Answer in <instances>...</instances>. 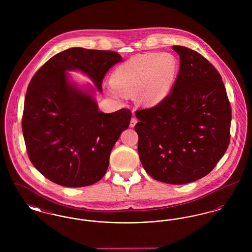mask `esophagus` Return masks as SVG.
<instances>
[{
  "label": "esophagus",
  "instance_id": "1",
  "mask_svg": "<svg viewBox=\"0 0 252 252\" xmlns=\"http://www.w3.org/2000/svg\"><path fill=\"white\" fill-rule=\"evenodd\" d=\"M137 119L136 118H132L131 120H130V124H129V126H130V127H134L135 126H136V124H137Z\"/></svg>",
  "mask_w": 252,
  "mask_h": 252
}]
</instances>
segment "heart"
Returning <instances> with one entry per match:
<instances>
[{"instance_id": "b5f03b06", "label": "heart", "mask_w": 252, "mask_h": 252, "mask_svg": "<svg viewBox=\"0 0 252 252\" xmlns=\"http://www.w3.org/2000/svg\"><path fill=\"white\" fill-rule=\"evenodd\" d=\"M177 72L178 62L171 54L140 55L114 71L107 93L115 100L134 94L141 106L156 107L167 98Z\"/></svg>"}]
</instances>
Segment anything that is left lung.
Wrapping results in <instances>:
<instances>
[{
    "instance_id": "1",
    "label": "left lung",
    "mask_w": 252,
    "mask_h": 252,
    "mask_svg": "<svg viewBox=\"0 0 252 252\" xmlns=\"http://www.w3.org/2000/svg\"><path fill=\"white\" fill-rule=\"evenodd\" d=\"M180 72L167 98L136 111L138 152L146 173L168 184L207 176L229 144L231 108L222 77L197 52L173 46Z\"/></svg>"
}]
</instances>
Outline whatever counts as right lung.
<instances>
[{"label":"right lung","instance_id":"add662e5","mask_svg":"<svg viewBox=\"0 0 252 252\" xmlns=\"http://www.w3.org/2000/svg\"><path fill=\"white\" fill-rule=\"evenodd\" d=\"M116 52L74 47L57 54L35 73L27 88L23 133L32 164L49 180L65 187H84L101 180L131 111L98 109L95 90L105 74L122 61ZM79 70L95 88L81 89L66 73Z\"/></svg>","mask_w":252,"mask_h":252}]
</instances>
